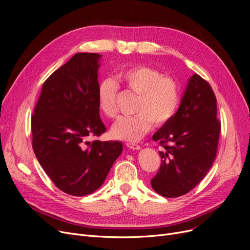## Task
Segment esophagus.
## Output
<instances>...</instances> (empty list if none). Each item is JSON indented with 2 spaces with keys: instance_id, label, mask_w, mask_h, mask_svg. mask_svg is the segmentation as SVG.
I'll return each instance as SVG.
<instances>
[{
  "instance_id": "34e87169",
  "label": "esophagus",
  "mask_w": 250,
  "mask_h": 250,
  "mask_svg": "<svg viewBox=\"0 0 250 250\" xmlns=\"http://www.w3.org/2000/svg\"><path fill=\"white\" fill-rule=\"evenodd\" d=\"M126 147L132 149V150H140L141 149V146H139L138 144H135V143H126Z\"/></svg>"
}]
</instances>
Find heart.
<instances>
[{"instance_id": "b5f03b06", "label": "heart", "mask_w": 250, "mask_h": 250, "mask_svg": "<svg viewBox=\"0 0 250 250\" xmlns=\"http://www.w3.org/2000/svg\"><path fill=\"white\" fill-rule=\"evenodd\" d=\"M116 79L130 92L139 95L135 115L123 116L111 127L113 138L137 142L149 133L153 125L161 126L175 115L180 103V87L175 79L147 65H135L116 74ZM118 85L110 78L98 86L100 111L109 118L117 115Z\"/></svg>"}]
</instances>
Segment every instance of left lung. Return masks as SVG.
I'll return each mask as SVG.
<instances>
[{"instance_id":"obj_1","label":"left lung","mask_w":250,"mask_h":250,"mask_svg":"<svg viewBox=\"0 0 250 250\" xmlns=\"http://www.w3.org/2000/svg\"><path fill=\"white\" fill-rule=\"evenodd\" d=\"M220 130L214 91L194 74L172 120L153 135L164 148L159 151V171L151 179L153 189L165 198H177L198 186L216 158Z\"/></svg>"}]
</instances>
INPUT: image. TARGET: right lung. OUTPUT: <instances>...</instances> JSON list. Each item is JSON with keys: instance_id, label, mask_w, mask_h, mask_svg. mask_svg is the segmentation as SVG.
Wrapping results in <instances>:
<instances>
[{"instance_id": "1", "label": "right lung", "mask_w": 250, "mask_h": 250, "mask_svg": "<svg viewBox=\"0 0 250 250\" xmlns=\"http://www.w3.org/2000/svg\"><path fill=\"white\" fill-rule=\"evenodd\" d=\"M100 58L79 52L52 73L31 116L39 164L59 189L75 196L98 189L123 152L118 141H87L106 130L97 99Z\"/></svg>"}]
</instances>
